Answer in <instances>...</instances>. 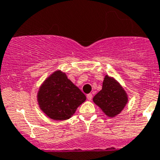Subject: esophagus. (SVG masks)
Segmentation results:
<instances>
[{"mask_svg": "<svg viewBox=\"0 0 160 160\" xmlns=\"http://www.w3.org/2000/svg\"><path fill=\"white\" fill-rule=\"evenodd\" d=\"M87 99L88 100H91L92 99V94H91V93H89V94L87 95Z\"/></svg>", "mask_w": 160, "mask_h": 160, "instance_id": "esophagus-1", "label": "esophagus"}]
</instances>
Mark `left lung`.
<instances>
[{
  "label": "left lung",
  "instance_id": "obj_1",
  "mask_svg": "<svg viewBox=\"0 0 160 160\" xmlns=\"http://www.w3.org/2000/svg\"><path fill=\"white\" fill-rule=\"evenodd\" d=\"M128 97L119 82L105 76L102 89L93 97V102L101 108L108 117L119 114L128 103Z\"/></svg>",
  "mask_w": 160,
  "mask_h": 160
}]
</instances>
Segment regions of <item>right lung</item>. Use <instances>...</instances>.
<instances>
[{
    "instance_id": "1",
    "label": "right lung",
    "mask_w": 160,
    "mask_h": 160,
    "mask_svg": "<svg viewBox=\"0 0 160 160\" xmlns=\"http://www.w3.org/2000/svg\"><path fill=\"white\" fill-rule=\"evenodd\" d=\"M85 100V95L60 70L50 75L37 93L41 109L55 120L69 119Z\"/></svg>"
}]
</instances>
